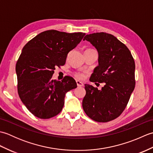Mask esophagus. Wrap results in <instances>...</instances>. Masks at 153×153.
<instances>
[{
	"mask_svg": "<svg viewBox=\"0 0 153 153\" xmlns=\"http://www.w3.org/2000/svg\"><path fill=\"white\" fill-rule=\"evenodd\" d=\"M76 83H77V87H83L84 85L83 83L82 82H80V81H79V80L76 81Z\"/></svg>",
	"mask_w": 153,
	"mask_h": 153,
	"instance_id": "obj_1",
	"label": "esophagus"
}]
</instances>
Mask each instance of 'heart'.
Instances as JSON below:
<instances>
[{"label": "heart", "mask_w": 153, "mask_h": 153, "mask_svg": "<svg viewBox=\"0 0 153 153\" xmlns=\"http://www.w3.org/2000/svg\"><path fill=\"white\" fill-rule=\"evenodd\" d=\"M75 76H76L77 79H84L85 77V74L83 73H81V72H77L75 74Z\"/></svg>", "instance_id": "1"}]
</instances>
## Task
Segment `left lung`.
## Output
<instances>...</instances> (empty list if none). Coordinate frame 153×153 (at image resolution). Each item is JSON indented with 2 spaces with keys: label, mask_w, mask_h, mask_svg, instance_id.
<instances>
[{
  "label": "left lung",
  "mask_w": 153,
  "mask_h": 153,
  "mask_svg": "<svg viewBox=\"0 0 153 153\" xmlns=\"http://www.w3.org/2000/svg\"><path fill=\"white\" fill-rule=\"evenodd\" d=\"M99 54L98 63L90 77L92 82L104 83L99 90L85 84L83 108L90 118L107 122L118 117L125 109L135 88V62L126 45L111 34L86 35Z\"/></svg>",
  "instance_id": "left-lung-1"
}]
</instances>
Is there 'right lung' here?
Returning <instances> with one entry per match:
<instances>
[{
  "mask_svg": "<svg viewBox=\"0 0 153 153\" xmlns=\"http://www.w3.org/2000/svg\"><path fill=\"white\" fill-rule=\"evenodd\" d=\"M85 33L48 30L38 34L23 48L16 65L18 91L22 102L34 116L48 119L58 114L69 91L77 87L73 77L52 79L55 67L66 63L68 53Z\"/></svg>",
  "mask_w": 153,
  "mask_h": 153,
  "instance_id": "obj_1",
  "label": "right lung"
}]
</instances>
